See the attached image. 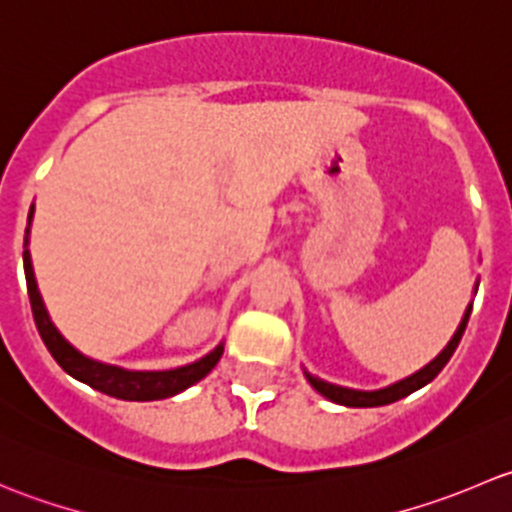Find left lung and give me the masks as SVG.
<instances>
[{"label":"left lung","mask_w":512,"mask_h":512,"mask_svg":"<svg viewBox=\"0 0 512 512\" xmlns=\"http://www.w3.org/2000/svg\"><path fill=\"white\" fill-rule=\"evenodd\" d=\"M478 292V282L476 287H473ZM471 309H473V302L468 304L466 312H463V319L461 324H458L456 334L451 337V342L443 347V352L436 356L433 361H428L423 369H418L416 374L406 376V379L401 381H394V384L384 386V389H371V391H364V389H349V386H339V384H332V381H324L319 379V376L309 374L307 369H304V376H307V381L312 384L314 391H319V394L324 396V399L334 401V404L339 406H349V409H371V406H386V404H394V401L404 399V396L414 394V391L423 389L426 384H431L433 379H436L438 374H441L443 366L448 364V359H451L453 352H456L458 342H461L463 332H466V324H468V317H471Z\"/></svg>","instance_id":"obj_1"}]
</instances>
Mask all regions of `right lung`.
<instances>
[{"mask_svg":"<svg viewBox=\"0 0 512 512\" xmlns=\"http://www.w3.org/2000/svg\"><path fill=\"white\" fill-rule=\"evenodd\" d=\"M32 220H34V205L29 208V225H27V232H24V275H27L29 302H32L36 329H39L46 349H49L51 356L56 359V364H59L66 374L84 381V384H89L91 389L101 391V394L113 396V399L158 401L190 389V386L198 384L200 379H205V376L215 369V364H218L220 356L225 352L223 342H220L213 352L205 354L203 359L190 361V364L185 366H175V369H163V371L123 369V366L106 364V361L91 359V356L79 352V349H76L74 344H71L69 339L56 329V324L51 322L44 299H41L39 285H36L32 252H29Z\"/></svg>","mask_w":512,"mask_h":512,"instance_id":"right-lung-1","label":"right lung"}]
</instances>
